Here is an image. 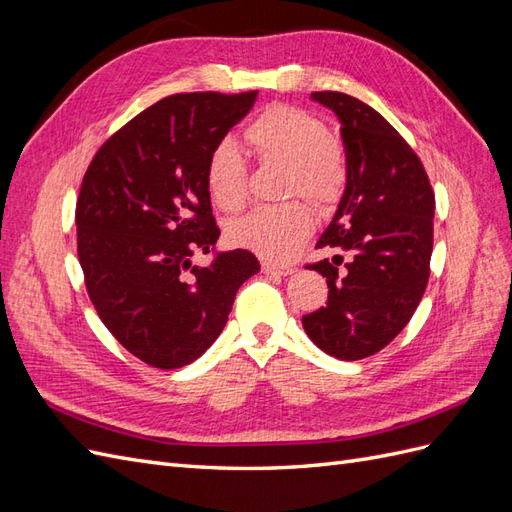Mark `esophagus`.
Instances as JSON below:
<instances>
[{"mask_svg": "<svg viewBox=\"0 0 512 512\" xmlns=\"http://www.w3.org/2000/svg\"><path fill=\"white\" fill-rule=\"evenodd\" d=\"M262 273H265V275H288V273H292V269L273 265V262L265 260V262H262Z\"/></svg>", "mask_w": 512, "mask_h": 512, "instance_id": "1", "label": "esophagus"}]
</instances>
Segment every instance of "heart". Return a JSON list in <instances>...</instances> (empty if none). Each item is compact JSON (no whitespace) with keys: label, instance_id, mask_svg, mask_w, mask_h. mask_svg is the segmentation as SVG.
<instances>
[{"label":"heart","instance_id":"heart-1","mask_svg":"<svg viewBox=\"0 0 512 512\" xmlns=\"http://www.w3.org/2000/svg\"><path fill=\"white\" fill-rule=\"evenodd\" d=\"M243 141L260 164H282V196H303L316 207H331L344 194L348 164L329 128L316 115L290 104H271L243 128ZM247 164L239 149L222 141L209 151L205 183L215 205L237 213L247 203ZM314 213L303 200L262 207L226 228L232 245L265 260H286L309 239Z\"/></svg>","mask_w":512,"mask_h":512}]
</instances>
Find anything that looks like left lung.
<instances>
[{
    "label": "left lung",
    "mask_w": 512,
    "mask_h": 512,
    "mask_svg": "<svg viewBox=\"0 0 512 512\" xmlns=\"http://www.w3.org/2000/svg\"><path fill=\"white\" fill-rule=\"evenodd\" d=\"M312 98L342 121L348 181L316 243L337 256L305 265L327 277V305L303 327L335 359L359 361L391 344L423 299L436 196L421 158L378 111L342 91Z\"/></svg>",
    "instance_id": "obj_1"
}]
</instances>
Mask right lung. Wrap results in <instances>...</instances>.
<instances>
[{
    "label": "right lung",
    "mask_w": 512,
    "mask_h": 512,
    "mask_svg": "<svg viewBox=\"0 0 512 512\" xmlns=\"http://www.w3.org/2000/svg\"><path fill=\"white\" fill-rule=\"evenodd\" d=\"M258 91L158 100L108 136L76 200V252L104 327L158 369L196 361L224 329L239 286L260 271L247 250L218 252L205 183L209 151ZM196 251L212 254L205 268Z\"/></svg>",
    "instance_id": "obj_1"
}]
</instances>
